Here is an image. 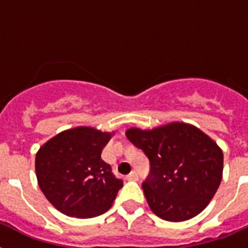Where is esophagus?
<instances>
[{"instance_id":"1","label":"esophagus","mask_w":248,"mask_h":248,"mask_svg":"<svg viewBox=\"0 0 248 248\" xmlns=\"http://www.w3.org/2000/svg\"><path fill=\"white\" fill-rule=\"evenodd\" d=\"M139 179V175H138V172L136 171H132L131 173H128L127 175V180H132V181H135Z\"/></svg>"}]
</instances>
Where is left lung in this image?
<instances>
[{
  "label": "left lung",
  "mask_w": 248,
  "mask_h": 248,
  "mask_svg": "<svg viewBox=\"0 0 248 248\" xmlns=\"http://www.w3.org/2000/svg\"><path fill=\"white\" fill-rule=\"evenodd\" d=\"M126 136L151 162L143 190L155 215L185 221L203 211L223 177V151L210 136L184 122L132 127Z\"/></svg>",
  "instance_id": "obj_1"
}]
</instances>
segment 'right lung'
<instances>
[{
	"mask_svg": "<svg viewBox=\"0 0 248 248\" xmlns=\"http://www.w3.org/2000/svg\"><path fill=\"white\" fill-rule=\"evenodd\" d=\"M112 132L81 126L60 132L40 148L36 173L50 203L67 216L95 217L112 207L124 181L101 159Z\"/></svg>",
	"mask_w": 248,
	"mask_h": 248,
	"instance_id": "right-lung-1",
	"label": "right lung"
}]
</instances>
